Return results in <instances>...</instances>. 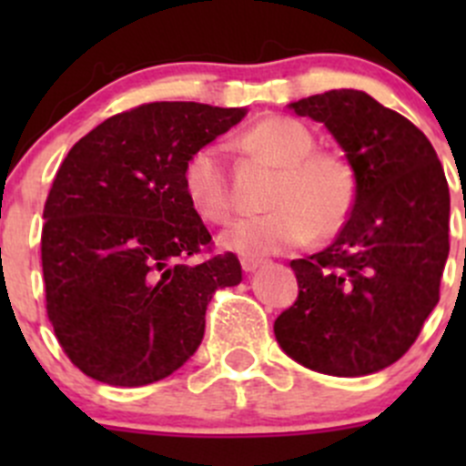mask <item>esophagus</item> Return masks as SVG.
<instances>
[{
  "label": "esophagus",
  "instance_id": "obj_1",
  "mask_svg": "<svg viewBox=\"0 0 466 466\" xmlns=\"http://www.w3.org/2000/svg\"><path fill=\"white\" fill-rule=\"evenodd\" d=\"M261 263H263V259H259V257H241V268L246 272L257 270V268H259Z\"/></svg>",
  "mask_w": 466,
  "mask_h": 466
}]
</instances>
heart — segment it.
<instances>
[{"instance_id": "b5f03b06", "label": "heart", "mask_w": 466, "mask_h": 466, "mask_svg": "<svg viewBox=\"0 0 466 466\" xmlns=\"http://www.w3.org/2000/svg\"><path fill=\"white\" fill-rule=\"evenodd\" d=\"M234 144L279 167L266 214L248 216L225 229L220 246L243 257L304 248L342 229L356 200V176L345 157L316 150L311 130L290 116H266L237 135ZM182 185L191 207L209 223L234 214L223 146L205 144L187 157Z\"/></svg>"}]
</instances>
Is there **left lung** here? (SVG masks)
<instances>
[{
	"mask_svg": "<svg viewBox=\"0 0 466 466\" xmlns=\"http://www.w3.org/2000/svg\"><path fill=\"white\" fill-rule=\"evenodd\" d=\"M290 107L342 146L356 200L327 250L290 261L299 293L275 320L277 342L313 372H379L410 350L440 302L451 211L444 168L412 121L359 89Z\"/></svg>",
	"mask_w": 466,
	"mask_h": 466,
	"instance_id": "8db88e82",
	"label": "left lung"
}]
</instances>
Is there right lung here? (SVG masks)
Wrapping results in <instances>:
<instances>
[{"mask_svg":"<svg viewBox=\"0 0 466 466\" xmlns=\"http://www.w3.org/2000/svg\"><path fill=\"white\" fill-rule=\"evenodd\" d=\"M243 107L155 101L119 112L78 139L45 203L46 318L67 359L107 385L155 383L194 356L218 289L243 279L237 255L185 194L196 148L228 133Z\"/></svg>","mask_w":466,"mask_h":466,"instance_id":"add662e5","label":"right lung"}]
</instances>
